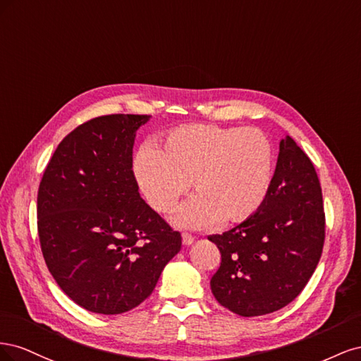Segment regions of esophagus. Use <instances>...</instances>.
<instances>
[{
  "label": "esophagus",
  "instance_id": "1",
  "mask_svg": "<svg viewBox=\"0 0 361 361\" xmlns=\"http://www.w3.org/2000/svg\"><path fill=\"white\" fill-rule=\"evenodd\" d=\"M182 243H183V245H191L194 243V236L187 232L182 233Z\"/></svg>",
  "mask_w": 361,
  "mask_h": 361
}]
</instances>
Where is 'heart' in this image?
Here are the masks:
<instances>
[{"label": "heart", "instance_id": "b5f03b06", "mask_svg": "<svg viewBox=\"0 0 361 361\" xmlns=\"http://www.w3.org/2000/svg\"><path fill=\"white\" fill-rule=\"evenodd\" d=\"M272 170L274 149L256 128L182 126L159 147L141 146L134 158L140 190L159 214L174 211L192 183L197 195L178 218L190 227L247 220L265 202Z\"/></svg>", "mask_w": 361, "mask_h": 361}]
</instances>
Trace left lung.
<instances>
[{
  "label": "left lung",
  "instance_id": "1",
  "mask_svg": "<svg viewBox=\"0 0 361 361\" xmlns=\"http://www.w3.org/2000/svg\"><path fill=\"white\" fill-rule=\"evenodd\" d=\"M207 239L221 253L211 289L223 307L250 318L298 297L322 255L325 212L318 174L290 137L280 141L265 202L241 224Z\"/></svg>",
  "mask_w": 361,
  "mask_h": 361
}]
</instances>
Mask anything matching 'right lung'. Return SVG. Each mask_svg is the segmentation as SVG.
<instances>
[{
  "label": "right lung",
  "mask_w": 361,
  "mask_h": 361,
  "mask_svg": "<svg viewBox=\"0 0 361 361\" xmlns=\"http://www.w3.org/2000/svg\"><path fill=\"white\" fill-rule=\"evenodd\" d=\"M149 118L110 114L75 128L39 185L43 259L61 290L93 313L137 307L182 245L180 233L138 192L133 147Z\"/></svg>",
  "instance_id": "1"
}]
</instances>
